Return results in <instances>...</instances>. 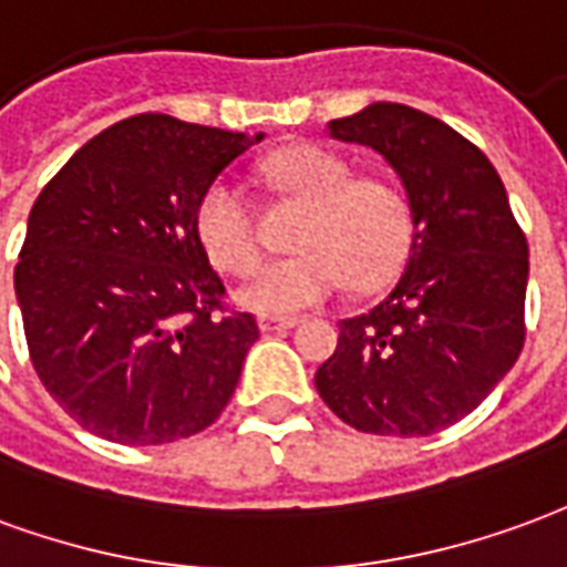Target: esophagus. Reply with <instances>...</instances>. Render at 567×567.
<instances>
[{
	"label": "esophagus",
	"instance_id": "1",
	"mask_svg": "<svg viewBox=\"0 0 567 567\" xmlns=\"http://www.w3.org/2000/svg\"><path fill=\"white\" fill-rule=\"evenodd\" d=\"M292 326H299L296 317H259V329L262 332H278V329H292Z\"/></svg>",
	"mask_w": 567,
	"mask_h": 567
}]
</instances>
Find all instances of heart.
<instances>
[{
  "instance_id": "b5f03b06",
  "label": "heart",
  "mask_w": 567,
  "mask_h": 567,
  "mask_svg": "<svg viewBox=\"0 0 567 567\" xmlns=\"http://www.w3.org/2000/svg\"><path fill=\"white\" fill-rule=\"evenodd\" d=\"M268 177L305 205L296 256L259 266L238 289L256 313L292 317L311 311L350 284L380 287L402 268L414 238V214L402 187L386 177H353L344 156L317 144L275 153ZM196 233L220 271L241 275L259 256L250 202L233 177H217L196 205Z\"/></svg>"
}]
</instances>
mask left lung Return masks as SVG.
Here are the masks:
<instances>
[{
    "label": "left lung",
    "mask_w": 567,
    "mask_h": 567,
    "mask_svg": "<svg viewBox=\"0 0 567 567\" xmlns=\"http://www.w3.org/2000/svg\"><path fill=\"white\" fill-rule=\"evenodd\" d=\"M329 135L392 165L414 238L390 296L338 323V347L313 383L359 432L435 435L468 416L523 350L526 235L495 165L444 120L374 102L332 120Z\"/></svg>",
    "instance_id": "1"
}]
</instances>
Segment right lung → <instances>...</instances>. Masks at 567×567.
<instances>
[{"label":"right lung","mask_w":567,"mask_h":567,"mask_svg":"<svg viewBox=\"0 0 567 567\" xmlns=\"http://www.w3.org/2000/svg\"><path fill=\"white\" fill-rule=\"evenodd\" d=\"M262 138L138 114L90 138L35 198L14 268L29 359L86 432L172 444L229 404L259 329L223 308L196 205Z\"/></svg>","instance_id":"right-lung-1"}]
</instances>
